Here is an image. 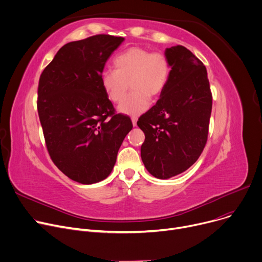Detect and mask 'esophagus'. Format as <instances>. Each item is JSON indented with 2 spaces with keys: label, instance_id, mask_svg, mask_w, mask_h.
<instances>
[{
  "label": "esophagus",
  "instance_id": "obj_1",
  "mask_svg": "<svg viewBox=\"0 0 262 262\" xmlns=\"http://www.w3.org/2000/svg\"><path fill=\"white\" fill-rule=\"evenodd\" d=\"M132 122H133V126H136L137 125V118H132Z\"/></svg>",
  "mask_w": 262,
  "mask_h": 262
}]
</instances>
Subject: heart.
<instances>
[{
    "label": "heart",
    "mask_w": 262,
    "mask_h": 262,
    "mask_svg": "<svg viewBox=\"0 0 262 262\" xmlns=\"http://www.w3.org/2000/svg\"><path fill=\"white\" fill-rule=\"evenodd\" d=\"M115 71L105 69L100 75V84L106 97L120 103L126 96L128 84L130 95L122 102L118 111L128 116L145 112L150 104V96H160L170 77V63L163 52L134 46L115 57Z\"/></svg>",
    "instance_id": "b5f03b06"
}]
</instances>
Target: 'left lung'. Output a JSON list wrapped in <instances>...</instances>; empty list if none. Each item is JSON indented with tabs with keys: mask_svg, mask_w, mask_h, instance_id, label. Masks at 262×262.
I'll return each mask as SVG.
<instances>
[{
	"mask_svg": "<svg viewBox=\"0 0 262 262\" xmlns=\"http://www.w3.org/2000/svg\"><path fill=\"white\" fill-rule=\"evenodd\" d=\"M170 77L160 99L139 118L144 135L141 158L149 173L168 179L200 157L207 140L212 93L206 68L181 45L165 49Z\"/></svg>",
	"mask_w": 262,
	"mask_h": 262,
	"instance_id": "left-lung-1",
	"label": "left lung"
}]
</instances>
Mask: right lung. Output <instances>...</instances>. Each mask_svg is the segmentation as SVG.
Here are the masks:
<instances>
[{"label": "right lung", "instance_id": "1", "mask_svg": "<svg viewBox=\"0 0 262 262\" xmlns=\"http://www.w3.org/2000/svg\"><path fill=\"white\" fill-rule=\"evenodd\" d=\"M123 41L97 34L67 43L39 80L38 113L50 158L81 184L110 176L133 128L129 117L115 114L100 84L106 61Z\"/></svg>", "mask_w": 262, "mask_h": 262}]
</instances>
